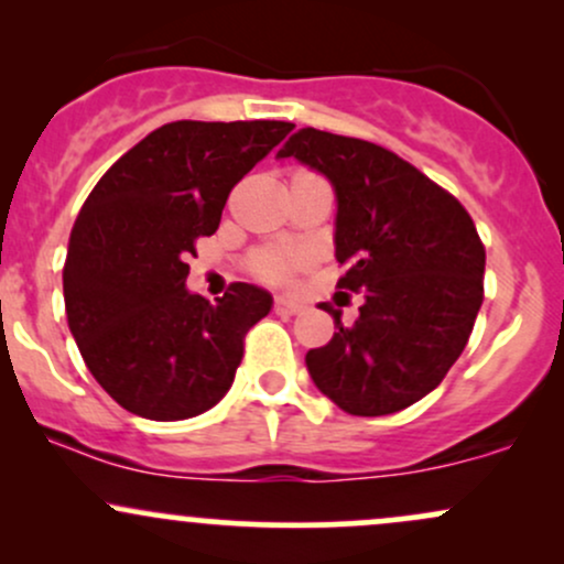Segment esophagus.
Masks as SVG:
<instances>
[{
    "mask_svg": "<svg viewBox=\"0 0 564 564\" xmlns=\"http://www.w3.org/2000/svg\"><path fill=\"white\" fill-rule=\"evenodd\" d=\"M272 311L278 315H296L305 311V305H302L300 300H286V296H278L275 305H272Z\"/></svg>",
    "mask_w": 564,
    "mask_h": 564,
    "instance_id": "34e87169",
    "label": "esophagus"
}]
</instances>
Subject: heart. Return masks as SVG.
Returning <instances> with one entry per match:
<instances>
[{
    "instance_id": "obj_1",
    "label": "heart",
    "mask_w": 564,
    "mask_h": 564,
    "mask_svg": "<svg viewBox=\"0 0 564 564\" xmlns=\"http://www.w3.org/2000/svg\"><path fill=\"white\" fill-rule=\"evenodd\" d=\"M249 268L259 281L264 283H283L294 275L296 259L283 249H259L251 253Z\"/></svg>"
}]
</instances>
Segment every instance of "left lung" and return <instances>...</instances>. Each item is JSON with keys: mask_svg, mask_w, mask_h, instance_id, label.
Instances as JSON below:
<instances>
[{"mask_svg": "<svg viewBox=\"0 0 564 564\" xmlns=\"http://www.w3.org/2000/svg\"><path fill=\"white\" fill-rule=\"evenodd\" d=\"M278 158L321 171L337 195V289L364 296L352 326L307 350L318 391L339 410L380 417L431 393L471 337L485 300V246L455 195L372 141L315 128Z\"/></svg>", "mask_w": 564, "mask_h": 564, "instance_id": "obj_1", "label": "left lung"}]
</instances>
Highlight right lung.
I'll return each mask as SVG.
<instances>
[{"instance_id":"right-lung-1","label":"right lung","mask_w":564,"mask_h":564,"mask_svg":"<svg viewBox=\"0 0 564 564\" xmlns=\"http://www.w3.org/2000/svg\"><path fill=\"white\" fill-rule=\"evenodd\" d=\"M292 122L178 120L128 150L79 208L64 264L69 329L122 410L187 420L230 391L243 339L272 296L232 283L212 305L184 289L195 243L219 227L235 184Z\"/></svg>"}]
</instances>
